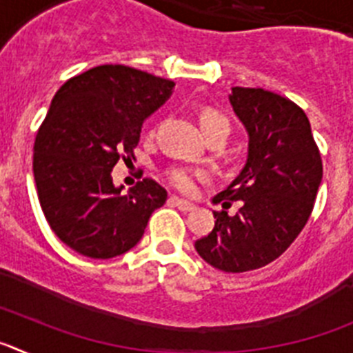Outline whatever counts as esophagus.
Wrapping results in <instances>:
<instances>
[{
    "instance_id": "esophagus-1",
    "label": "esophagus",
    "mask_w": 353,
    "mask_h": 353,
    "mask_svg": "<svg viewBox=\"0 0 353 353\" xmlns=\"http://www.w3.org/2000/svg\"><path fill=\"white\" fill-rule=\"evenodd\" d=\"M170 203L173 205V207L179 208V210L185 212V214H187V212L194 210V205L187 203V201H183V199H180V198H174V196H171V198H170Z\"/></svg>"
}]
</instances>
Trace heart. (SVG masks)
<instances>
[{"mask_svg": "<svg viewBox=\"0 0 353 353\" xmlns=\"http://www.w3.org/2000/svg\"><path fill=\"white\" fill-rule=\"evenodd\" d=\"M201 129H203L205 136L210 138H224L226 139L232 132V123L224 117L223 113L215 111V109H205L201 113ZM166 176L173 187H176L180 192H192L196 189L198 180L203 179L201 171H192L187 168H171L166 171Z\"/></svg>", "mask_w": 353, "mask_h": 353, "instance_id": "b5f03b06", "label": "heart"}]
</instances>
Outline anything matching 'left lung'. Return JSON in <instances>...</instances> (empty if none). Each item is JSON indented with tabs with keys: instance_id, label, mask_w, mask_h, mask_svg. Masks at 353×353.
Here are the masks:
<instances>
[{
	"instance_id": "8db88e82",
	"label": "left lung",
	"mask_w": 353,
	"mask_h": 353,
	"mask_svg": "<svg viewBox=\"0 0 353 353\" xmlns=\"http://www.w3.org/2000/svg\"><path fill=\"white\" fill-rule=\"evenodd\" d=\"M230 102L249 134L245 166L214 203L215 226L196 251L224 272L261 269L302 232L322 182V157L310 120L295 102L261 88H232ZM239 201L235 216L227 214Z\"/></svg>"
}]
</instances>
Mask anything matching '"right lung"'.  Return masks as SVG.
Returning a JSON list of instances; mask_svg holds the SVG:
<instances>
[{
	"mask_svg": "<svg viewBox=\"0 0 353 353\" xmlns=\"http://www.w3.org/2000/svg\"><path fill=\"white\" fill-rule=\"evenodd\" d=\"M174 83L125 65H101L56 92L33 146V174L54 235L83 256H120L141 240L168 192L143 179L127 194L111 171L134 157L145 118L173 93Z\"/></svg>",
	"mask_w": 353,
	"mask_h": 353,
	"instance_id": "add662e5",
	"label": "right lung"
}]
</instances>
